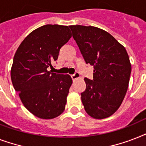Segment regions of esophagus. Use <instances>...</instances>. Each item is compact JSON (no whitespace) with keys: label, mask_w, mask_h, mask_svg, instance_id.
Instances as JSON below:
<instances>
[{"label":"esophagus","mask_w":146,"mask_h":146,"mask_svg":"<svg viewBox=\"0 0 146 146\" xmlns=\"http://www.w3.org/2000/svg\"><path fill=\"white\" fill-rule=\"evenodd\" d=\"M80 77V73H77V72L74 73V74H73V75H71V78H72V80H76V79H79Z\"/></svg>","instance_id":"34e87169"}]
</instances>
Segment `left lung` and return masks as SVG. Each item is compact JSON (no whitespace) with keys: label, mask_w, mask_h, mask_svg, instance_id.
Segmentation results:
<instances>
[{"label":"left lung","mask_w":146,"mask_h":146,"mask_svg":"<svg viewBox=\"0 0 146 146\" xmlns=\"http://www.w3.org/2000/svg\"><path fill=\"white\" fill-rule=\"evenodd\" d=\"M73 37L87 64L93 66L92 80L81 99L86 113L96 119L115 112L127 93L131 64L125 48L106 31L94 26H70Z\"/></svg>","instance_id":"left-lung-1"}]
</instances>
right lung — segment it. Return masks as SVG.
<instances>
[{"label":"right lung","mask_w":146,"mask_h":146,"mask_svg":"<svg viewBox=\"0 0 146 146\" xmlns=\"http://www.w3.org/2000/svg\"><path fill=\"white\" fill-rule=\"evenodd\" d=\"M71 36L68 26L45 25L33 31L15 53L13 86L25 108L38 117L53 119L65 109L72 79L49 68Z\"/></svg>","instance_id":"obj_1"}]
</instances>
